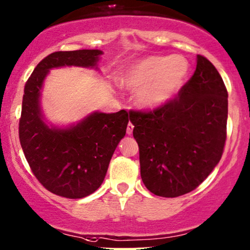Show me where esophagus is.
Instances as JSON below:
<instances>
[{
    "instance_id": "1",
    "label": "esophagus",
    "mask_w": 250,
    "mask_h": 250,
    "mask_svg": "<svg viewBox=\"0 0 250 250\" xmlns=\"http://www.w3.org/2000/svg\"><path fill=\"white\" fill-rule=\"evenodd\" d=\"M133 129H134V125H133V123H128V125H127V134L128 135H131V134H133Z\"/></svg>"
}]
</instances>
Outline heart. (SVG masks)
I'll return each instance as SVG.
<instances>
[{"label": "heart", "mask_w": 250, "mask_h": 250, "mask_svg": "<svg viewBox=\"0 0 250 250\" xmlns=\"http://www.w3.org/2000/svg\"><path fill=\"white\" fill-rule=\"evenodd\" d=\"M188 70L190 65L183 56H152L131 64L121 82L131 90H140V105L155 109L174 97L183 86Z\"/></svg>", "instance_id": "heart-1"}]
</instances>
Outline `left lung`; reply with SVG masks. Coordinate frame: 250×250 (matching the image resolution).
Here are the masks:
<instances>
[{"label":"left lung","mask_w":250,"mask_h":250,"mask_svg":"<svg viewBox=\"0 0 250 250\" xmlns=\"http://www.w3.org/2000/svg\"><path fill=\"white\" fill-rule=\"evenodd\" d=\"M130 112L141 179L156 196L173 198L193 191L221 160L228 91L205 57L197 56L196 71L177 97L154 110Z\"/></svg>","instance_id":"obj_1"}]
</instances>
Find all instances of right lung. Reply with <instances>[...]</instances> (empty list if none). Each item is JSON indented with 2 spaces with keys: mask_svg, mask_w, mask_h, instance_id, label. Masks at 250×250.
<instances>
[{
  "mask_svg": "<svg viewBox=\"0 0 250 250\" xmlns=\"http://www.w3.org/2000/svg\"><path fill=\"white\" fill-rule=\"evenodd\" d=\"M102 53L100 49L54 52L37 65L24 85L19 123L23 154L41 185L65 198H83L100 188L130 116L125 110L94 112L70 128L48 127L40 110L41 87L51 68L96 67Z\"/></svg>",
  "mask_w": 250,
  "mask_h": 250,
  "instance_id": "right-lung-1",
  "label": "right lung"
}]
</instances>
